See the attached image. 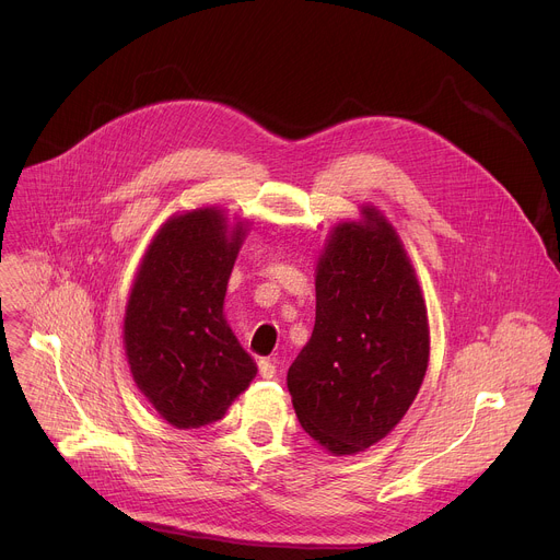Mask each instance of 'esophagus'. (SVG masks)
<instances>
[{"label": "esophagus", "mask_w": 560, "mask_h": 560, "mask_svg": "<svg viewBox=\"0 0 560 560\" xmlns=\"http://www.w3.org/2000/svg\"><path fill=\"white\" fill-rule=\"evenodd\" d=\"M259 374H261L264 378H272V376L277 374L275 363H272L270 359H261V361H259Z\"/></svg>", "instance_id": "esophagus-1"}]
</instances>
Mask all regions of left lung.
<instances>
[{
    "instance_id": "obj_1",
    "label": "left lung",
    "mask_w": 560,
    "mask_h": 560,
    "mask_svg": "<svg viewBox=\"0 0 560 560\" xmlns=\"http://www.w3.org/2000/svg\"><path fill=\"white\" fill-rule=\"evenodd\" d=\"M316 318L288 370L301 428L335 456L385 439L430 361L425 299L401 236L376 206L335 225L316 261Z\"/></svg>"
}]
</instances>
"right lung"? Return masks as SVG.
Returning <instances> with one entry per match:
<instances>
[{"mask_svg":"<svg viewBox=\"0 0 560 560\" xmlns=\"http://www.w3.org/2000/svg\"><path fill=\"white\" fill-rule=\"evenodd\" d=\"M250 221L203 206L171 217L137 268L124 316L130 374L177 430L219 421L257 376L223 316V299Z\"/></svg>","mask_w":560,"mask_h":560,"instance_id":"obj_1","label":"right lung"}]
</instances>
